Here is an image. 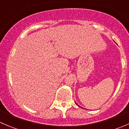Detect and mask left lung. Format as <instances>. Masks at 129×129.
I'll list each match as a JSON object with an SVG mask.
<instances>
[{
	"mask_svg": "<svg viewBox=\"0 0 129 129\" xmlns=\"http://www.w3.org/2000/svg\"><path fill=\"white\" fill-rule=\"evenodd\" d=\"M75 104H77V105H78V104H77V103H76V102H75ZM79 107H80V106H79Z\"/></svg>",
	"mask_w": 129,
	"mask_h": 129,
	"instance_id": "1",
	"label": "left lung"
}]
</instances>
